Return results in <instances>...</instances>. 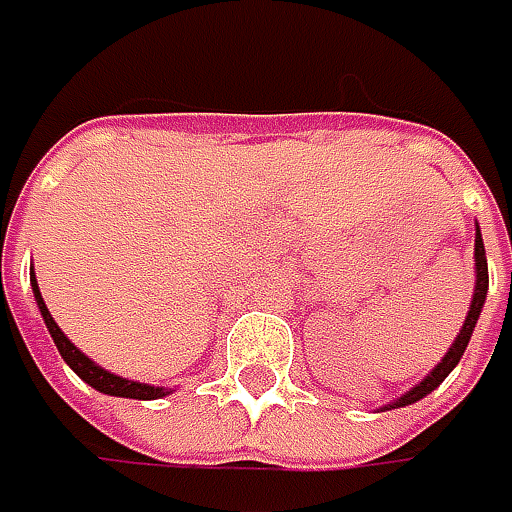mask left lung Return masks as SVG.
<instances>
[{"label":"left lung","instance_id":"1","mask_svg":"<svg viewBox=\"0 0 512 512\" xmlns=\"http://www.w3.org/2000/svg\"><path fill=\"white\" fill-rule=\"evenodd\" d=\"M473 259H476V290H473V302H470V310H467V319H464L462 330H459V336H456V342L450 344V350L444 353V359L427 376H424L422 382L416 384V387H410L407 393H402L396 402L384 404V410H393V407H404V404H413L424 399L427 393H433L439 384L447 379V373L459 364V359L464 356V350H467V342H470V336H473V327L479 322V316H482V307L484 299H487V285H490V279H487V256H484V242H482V233H479V225H476V245H473Z\"/></svg>","mask_w":512,"mask_h":512}]
</instances>
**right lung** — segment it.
I'll use <instances>...</instances> for the list:
<instances>
[{
  "label": "right lung",
  "instance_id": "1",
  "mask_svg": "<svg viewBox=\"0 0 512 512\" xmlns=\"http://www.w3.org/2000/svg\"><path fill=\"white\" fill-rule=\"evenodd\" d=\"M30 287H33V299H36V305H39V310H42V319H45V325H48V333L53 336V344L59 347L62 359L70 364V370H73L82 382H88L90 387H93V390H99V393L122 396V399H142V402H148V399H162V396H168L170 390H165V387L130 382V379H122V376L110 373V370H105V367H99L96 362H90L88 356H85V353H82V350H79V347L70 342L65 333H62V327L53 322L48 305H45V299H42V293H39V285H36V276L30 279Z\"/></svg>",
  "mask_w": 512,
  "mask_h": 512
}]
</instances>
